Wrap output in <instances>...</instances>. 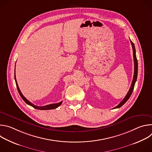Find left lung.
<instances>
[{
  "mask_svg": "<svg viewBox=\"0 0 152 152\" xmlns=\"http://www.w3.org/2000/svg\"><path fill=\"white\" fill-rule=\"evenodd\" d=\"M131 45L132 46V49H133V55H134V77H133V80L132 82V84L131 87H130V89L127 93V94H126V97L123 99V100L117 106H115L114 108H119L121 106H123L126 102L127 100L129 99V97H131L134 88V86H135V83L137 81V75H138V61H137V56H136V50H135V48L134 46V42L131 40Z\"/></svg>",
  "mask_w": 152,
  "mask_h": 152,
  "instance_id": "obj_1",
  "label": "left lung"
}]
</instances>
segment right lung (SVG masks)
I'll return each instance as SVG.
<instances>
[{"mask_svg":"<svg viewBox=\"0 0 152 152\" xmlns=\"http://www.w3.org/2000/svg\"><path fill=\"white\" fill-rule=\"evenodd\" d=\"M14 79H15V83H16L17 88V90H18V91L19 94H20V96H21V97L22 98V99H23L28 104H29V105L32 106L33 107L35 108V109L39 110H53V109H55V108H57L58 106H59L61 104V103H62V102H60L59 103H52V104H50L46 105V106H38L34 105V104H32L31 102H29L26 98H25V97L22 94V93H21V91H20V89H19L18 86L17 80H16L15 71H14Z\"/></svg>","mask_w":152,"mask_h":152,"instance_id":"obj_1","label":"right lung"}]
</instances>
